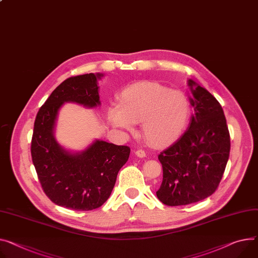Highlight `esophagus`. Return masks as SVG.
<instances>
[{
    "label": "esophagus",
    "instance_id": "34e87169",
    "mask_svg": "<svg viewBox=\"0 0 258 258\" xmlns=\"http://www.w3.org/2000/svg\"><path fill=\"white\" fill-rule=\"evenodd\" d=\"M135 155H136L137 157H140V158H145V157H146V153H145V151H143V150H137V151H135Z\"/></svg>",
    "mask_w": 258,
    "mask_h": 258
}]
</instances>
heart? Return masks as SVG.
Returning a JSON list of instances; mask_svg holds the SVG:
<instances>
[{
    "label": "heart",
    "mask_w": 258,
    "mask_h": 258,
    "mask_svg": "<svg viewBox=\"0 0 258 258\" xmlns=\"http://www.w3.org/2000/svg\"><path fill=\"white\" fill-rule=\"evenodd\" d=\"M120 103L108 107L110 124L121 131L132 132L141 122L144 140L153 148H163L179 140L190 116L188 97L179 90L154 82H141L123 89Z\"/></svg>",
    "instance_id": "1"
}]
</instances>
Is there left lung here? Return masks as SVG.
I'll use <instances>...</instances> for the list:
<instances>
[{"label":"left lung","mask_w":258,"mask_h":258,"mask_svg":"<svg viewBox=\"0 0 258 258\" xmlns=\"http://www.w3.org/2000/svg\"><path fill=\"white\" fill-rule=\"evenodd\" d=\"M190 104L194 109L188 130L158 156L163 168L156 192L166 206H185L212 195L225 170L230 137L223 109L217 99L189 79Z\"/></svg>","instance_id":"left-lung-1"}]
</instances>
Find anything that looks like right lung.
<instances>
[{
	"label": "right lung",
	"instance_id": "add662e5",
	"mask_svg": "<svg viewBox=\"0 0 258 258\" xmlns=\"http://www.w3.org/2000/svg\"><path fill=\"white\" fill-rule=\"evenodd\" d=\"M102 77V73H90L66 79L39 109L34 124L31 154L38 179L52 203L74 211L101 207L130 155L129 147L100 140H95L84 151L72 152L54 136L63 104L71 102L87 108L101 104L98 81Z\"/></svg>",
	"mask_w": 258,
	"mask_h": 258
}]
</instances>
